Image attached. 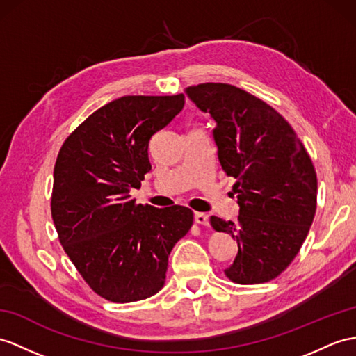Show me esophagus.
I'll list each match as a JSON object with an SVG mask.
<instances>
[{
  "mask_svg": "<svg viewBox=\"0 0 356 356\" xmlns=\"http://www.w3.org/2000/svg\"><path fill=\"white\" fill-rule=\"evenodd\" d=\"M195 222L199 225H208L210 223V219H208V214L207 213H195Z\"/></svg>",
  "mask_w": 356,
  "mask_h": 356,
  "instance_id": "1",
  "label": "esophagus"
}]
</instances>
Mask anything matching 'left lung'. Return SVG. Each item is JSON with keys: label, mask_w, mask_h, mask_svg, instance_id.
<instances>
[{"label": "left lung", "mask_w": 356, "mask_h": 356, "mask_svg": "<svg viewBox=\"0 0 356 356\" xmlns=\"http://www.w3.org/2000/svg\"><path fill=\"white\" fill-rule=\"evenodd\" d=\"M186 95L211 116L222 169L236 178L238 220L211 216L238 252L225 275L238 284L276 278L298 255L316 214L317 177L294 129L264 101L236 86L204 83Z\"/></svg>", "instance_id": "left-lung-1"}]
</instances>
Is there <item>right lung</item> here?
I'll use <instances>...</instances> for the list:
<instances>
[{
  "mask_svg": "<svg viewBox=\"0 0 356 356\" xmlns=\"http://www.w3.org/2000/svg\"><path fill=\"white\" fill-rule=\"evenodd\" d=\"M184 107V95L127 97L102 106L69 136L54 166L51 214L65 252L104 299L159 293L172 248L193 223L183 205L136 204L151 170V137Z\"/></svg>",
  "mask_w": 356,
  "mask_h": 356,
  "instance_id": "add662e5",
  "label": "right lung"
}]
</instances>
